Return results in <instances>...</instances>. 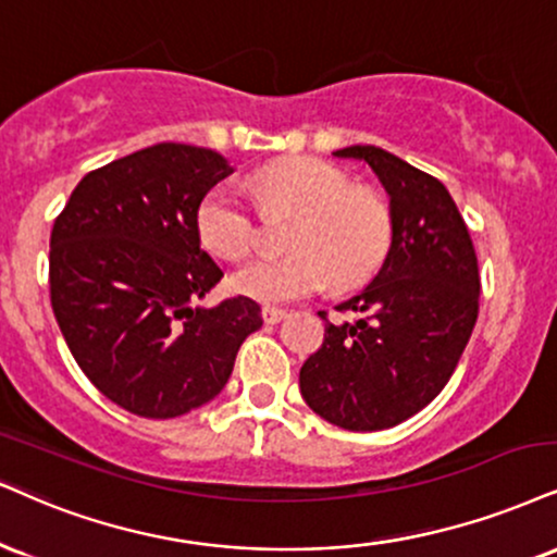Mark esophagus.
<instances>
[{"instance_id": "esophagus-1", "label": "esophagus", "mask_w": 557, "mask_h": 557, "mask_svg": "<svg viewBox=\"0 0 557 557\" xmlns=\"http://www.w3.org/2000/svg\"><path fill=\"white\" fill-rule=\"evenodd\" d=\"M286 318V310H281V307H263V320L268 325H276Z\"/></svg>"}]
</instances>
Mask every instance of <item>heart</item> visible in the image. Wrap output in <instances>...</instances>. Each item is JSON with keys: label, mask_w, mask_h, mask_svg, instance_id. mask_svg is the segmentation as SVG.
I'll use <instances>...</instances> for the list:
<instances>
[{"label": "heart", "mask_w": 557, "mask_h": 557, "mask_svg": "<svg viewBox=\"0 0 557 557\" xmlns=\"http://www.w3.org/2000/svg\"><path fill=\"white\" fill-rule=\"evenodd\" d=\"M268 201L301 211L292 232V256L256 258L232 276V289L256 301L307 297L333 276L338 286L367 281L389 245V214L372 194L354 190L351 177L318 157H286L256 175ZM201 243L237 260L256 247V211L235 185H214L196 209Z\"/></svg>", "instance_id": "heart-1"}]
</instances>
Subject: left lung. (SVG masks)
<instances>
[{
    "instance_id": "obj_1",
    "label": "left lung",
    "mask_w": 557,
    "mask_h": 557,
    "mask_svg": "<svg viewBox=\"0 0 557 557\" xmlns=\"http://www.w3.org/2000/svg\"><path fill=\"white\" fill-rule=\"evenodd\" d=\"M361 160L389 196L387 258L376 276L325 322L322 346L305 361L299 389L327 423L382 431L416 416L455 372L478 320V258L449 190L380 147L333 152Z\"/></svg>"
}]
</instances>
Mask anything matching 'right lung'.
Segmentation results:
<instances>
[{"label":"right lung","mask_w":557,"mask_h":557,"mask_svg":"<svg viewBox=\"0 0 557 557\" xmlns=\"http://www.w3.org/2000/svg\"><path fill=\"white\" fill-rule=\"evenodd\" d=\"M235 173L214 149L162 141L92 170L51 232V307L69 351L108 400L175 418L222 393L237 351L263 325L232 297L201 305L222 268L196 209Z\"/></svg>","instance_id":"add662e5"}]
</instances>
